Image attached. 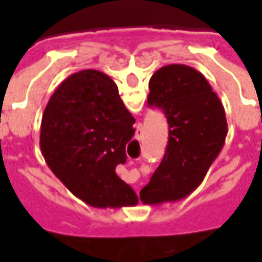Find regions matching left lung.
Here are the masks:
<instances>
[{
  "instance_id": "8db88e82",
  "label": "left lung",
  "mask_w": 262,
  "mask_h": 262,
  "mask_svg": "<svg viewBox=\"0 0 262 262\" xmlns=\"http://www.w3.org/2000/svg\"><path fill=\"white\" fill-rule=\"evenodd\" d=\"M148 88V106L163 109L170 130L164 157L140 191V201H181L201 185L225 144V108L208 80L189 66L161 67Z\"/></svg>"
}]
</instances>
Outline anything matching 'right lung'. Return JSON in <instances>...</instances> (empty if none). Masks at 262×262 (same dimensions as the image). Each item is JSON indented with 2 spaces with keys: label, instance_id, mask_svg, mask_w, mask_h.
<instances>
[{
  "label": "right lung",
  "instance_id": "1",
  "mask_svg": "<svg viewBox=\"0 0 262 262\" xmlns=\"http://www.w3.org/2000/svg\"><path fill=\"white\" fill-rule=\"evenodd\" d=\"M133 123L114 81L102 71L81 70L49 99L40 150L54 176L90 206H135L136 192L115 171L126 163Z\"/></svg>",
  "mask_w": 262,
  "mask_h": 262
}]
</instances>
